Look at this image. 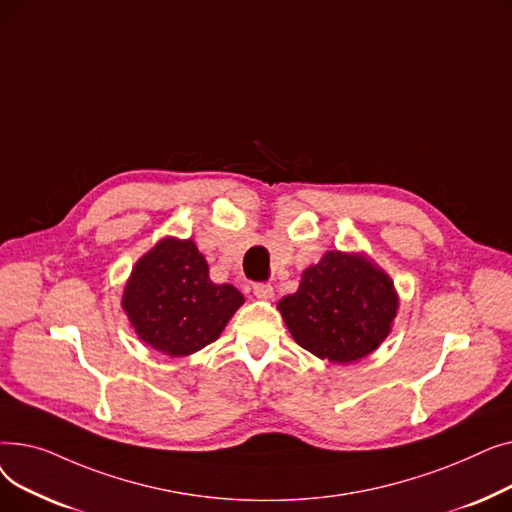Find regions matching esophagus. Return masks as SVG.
I'll list each match as a JSON object with an SVG mask.
<instances>
[{"mask_svg": "<svg viewBox=\"0 0 512 512\" xmlns=\"http://www.w3.org/2000/svg\"><path fill=\"white\" fill-rule=\"evenodd\" d=\"M253 294L259 299H272L274 286L270 282H257V284H253Z\"/></svg>", "mask_w": 512, "mask_h": 512, "instance_id": "1", "label": "esophagus"}]
</instances>
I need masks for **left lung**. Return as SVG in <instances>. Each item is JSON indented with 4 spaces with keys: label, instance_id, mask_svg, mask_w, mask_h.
Returning <instances> with one entry per match:
<instances>
[{
    "label": "left lung",
    "instance_id": "left-lung-1",
    "mask_svg": "<svg viewBox=\"0 0 512 512\" xmlns=\"http://www.w3.org/2000/svg\"><path fill=\"white\" fill-rule=\"evenodd\" d=\"M398 299L392 280L365 257L330 251L303 272L278 309L305 351L332 363L367 357L390 334Z\"/></svg>",
    "mask_w": 512,
    "mask_h": 512
}]
</instances>
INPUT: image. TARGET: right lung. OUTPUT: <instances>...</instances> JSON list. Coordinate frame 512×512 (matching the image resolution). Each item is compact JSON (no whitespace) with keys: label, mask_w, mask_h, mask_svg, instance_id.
<instances>
[{"label":"right lung","mask_w":512,"mask_h":512,"mask_svg":"<svg viewBox=\"0 0 512 512\" xmlns=\"http://www.w3.org/2000/svg\"><path fill=\"white\" fill-rule=\"evenodd\" d=\"M245 303L232 284H213L193 240L166 238L137 263L122 307L134 332L155 351L184 357L218 340Z\"/></svg>","instance_id":"1"}]
</instances>
